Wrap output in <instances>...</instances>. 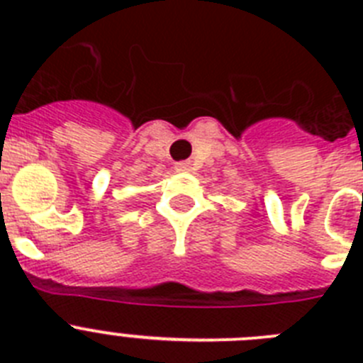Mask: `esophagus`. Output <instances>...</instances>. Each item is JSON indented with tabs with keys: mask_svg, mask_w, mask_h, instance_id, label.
Masks as SVG:
<instances>
[{
	"mask_svg": "<svg viewBox=\"0 0 363 363\" xmlns=\"http://www.w3.org/2000/svg\"><path fill=\"white\" fill-rule=\"evenodd\" d=\"M178 172H189L191 171V162H178L174 167Z\"/></svg>",
	"mask_w": 363,
	"mask_h": 363,
	"instance_id": "obj_1",
	"label": "esophagus"
}]
</instances>
